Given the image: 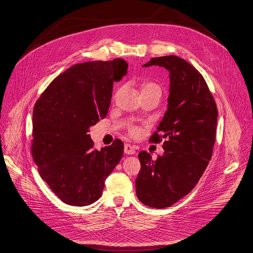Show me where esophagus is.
<instances>
[{"instance_id":"obj_1","label":"esophagus","mask_w":253,"mask_h":253,"mask_svg":"<svg viewBox=\"0 0 253 253\" xmlns=\"http://www.w3.org/2000/svg\"><path fill=\"white\" fill-rule=\"evenodd\" d=\"M124 152L125 154H128V155H132L135 153V149L133 146L129 145V144H126L125 147H124Z\"/></svg>"}]
</instances>
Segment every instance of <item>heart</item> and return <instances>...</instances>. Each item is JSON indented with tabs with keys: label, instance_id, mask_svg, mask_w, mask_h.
<instances>
[{
	"label": "heart",
	"instance_id": "obj_1",
	"mask_svg": "<svg viewBox=\"0 0 253 253\" xmlns=\"http://www.w3.org/2000/svg\"><path fill=\"white\" fill-rule=\"evenodd\" d=\"M141 90L142 92H146V91H158L161 92V86L158 85L157 83L155 82H152V81H145L141 84ZM130 132H131V134H136L138 132V130L136 127H132L131 129H130Z\"/></svg>",
	"mask_w": 253,
	"mask_h": 253
}]
</instances>
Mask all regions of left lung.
I'll list each match as a JSON object with an SVG mask.
<instances>
[{
    "mask_svg": "<svg viewBox=\"0 0 253 253\" xmlns=\"http://www.w3.org/2000/svg\"><path fill=\"white\" fill-rule=\"evenodd\" d=\"M158 65L169 71L168 109L150 137L164 141V154L152 160L138 153L141 170L135 179L136 196L147 207L169 208L198 183L211 158L216 141L218 109L202 75L178 56L152 58L143 67Z\"/></svg>",
    "mask_w": 253,
    "mask_h": 253,
    "instance_id": "left-lung-1",
    "label": "left lung"
}]
</instances>
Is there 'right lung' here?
I'll use <instances>...</instances> for the list:
<instances>
[{"label":"right lung","mask_w":253,"mask_h":253,"mask_svg":"<svg viewBox=\"0 0 253 253\" xmlns=\"http://www.w3.org/2000/svg\"><path fill=\"white\" fill-rule=\"evenodd\" d=\"M127 69L122 58L75 64L56 77L35 103L33 160L42 178L64 203L85 207L97 201L123 156L120 139L98 151L88 132L106 117L114 82Z\"/></svg>","instance_id":"obj_1"}]
</instances>
